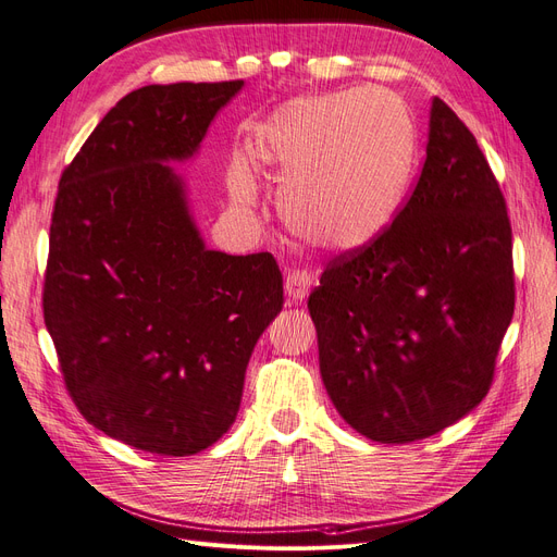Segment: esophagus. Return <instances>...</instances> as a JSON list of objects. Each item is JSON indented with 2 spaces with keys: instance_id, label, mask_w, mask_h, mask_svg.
Masks as SVG:
<instances>
[{
  "instance_id": "34e87169",
  "label": "esophagus",
  "mask_w": 557,
  "mask_h": 557,
  "mask_svg": "<svg viewBox=\"0 0 557 557\" xmlns=\"http://www.w3.org/2000/svg\"><path fill=\"white\" fill-rule=\"evenodd\" d=\"M315 283V276L307 269H293V272L285 274V295H288L293 301L305 299Z\"/></svg>"
}]
</instances>
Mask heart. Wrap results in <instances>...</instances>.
<instances>
[{
  "label": "heart",
  "mask_w": 557,
  "mask_h": 557,
  "mask_svg": "<svg viewBox=\"0 0 557 557\" xmlns=\"http://www.w3.org/2000/svg\"><path fill=\"white\" fill-rule=\"evenodd\" d=\"M413 160V117L383 88L288 99L250 137V162L281 183L283 223L330 252L360 250L391 227ZM227 190L239 209L256 207V183L244 162L230 166Z\"/></svg>",
  "instance_id": "obj_1"
}]
</instances>
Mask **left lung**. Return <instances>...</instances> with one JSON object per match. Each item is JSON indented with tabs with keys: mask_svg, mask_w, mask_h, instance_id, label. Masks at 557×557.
Segmentation results:
<instances>
[{
	"mask_svg": "<svg viewBox=\"0 0 557 557\" xmlns=\"http://www.w3.org/2000/svg\"><path fill=\"white\" fill-rule=\"evenodd\" d=\"M513 305L507 201L474 134L434 97L407 205L376 242L332 258L309 297L336 411L381 444L458 423L491 391Z\"/></svg>",
	"mask_w": 557,
	"mask_h": 557,
	"instance_id": "left-lung-1",
	"label": "left lung"
}]
</instances>
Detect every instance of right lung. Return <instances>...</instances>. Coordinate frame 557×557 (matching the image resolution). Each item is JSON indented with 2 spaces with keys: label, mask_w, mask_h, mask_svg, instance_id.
Segmentation results:
<instances>
[{
  "label": "right lung",
  "mask_w": 557,
  "mask_h": 557,
  "mask_svg": "<svg viewBox=\"0 0 557 557\" xmlns=\"http://www.w3.org/2000/svg\"><path fill=\"white\" fill-rule=\"evenodd\" d=\"M244 81L125 95L62 172L44 320L66 393L111 440L209 448L237 418L260 334L283 309L272 252L209 250L170 160L197 153Z\"/></svg>",
  "instance_id": "obj_1"
}]
</instances>
